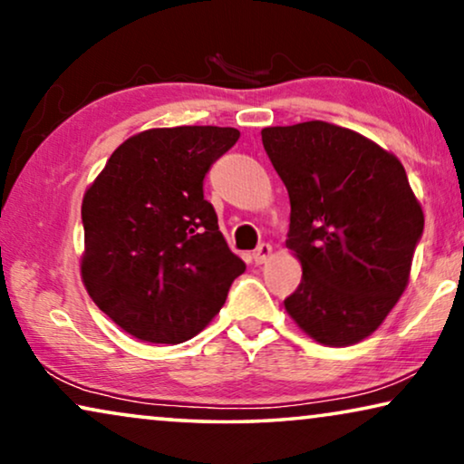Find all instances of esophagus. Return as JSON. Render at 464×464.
<instances>
[{
    "label": "esophagus",
    "mask_w": 464,
    "mask_h": 464,
    "mask_svg": "<svg viewBox=\"0 0 464 464\" xmlns=\"http://www.w3.org/2000/svg\"><path fill=\"white\" fill-rule=\"evenodd\" d=\"M271 254H273V247L269 244H260L256 250H254V263L256 265L266 263V260L271 258Z\"/></svg>",
    "instance_id": "obj_1"
}]
</instances>
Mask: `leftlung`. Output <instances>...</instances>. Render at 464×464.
Segmentation results:
<instances>
[{
  "label": "left lung",
  "instance_id": "8db88e82",
  "mask_svg": "<svg viewBox=\"0 0 464 464\" xmlns=\"http://www.w3.org/2000/svg\"><path fill=\"white\" fill-rule=\"evenodd\" d=\"M290 195L285 246L303 266L285 311L317 343L370 336L406 290L425 214L406 169L360 132L328 121L265 128Z\"/></svg>",
  "mask_w": 464,
  "mask_h": 464
}]
</instances>
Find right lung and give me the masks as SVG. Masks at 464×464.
I'll return each instance as SVG.
<instances>
[{"label":"right lung","mask_w":464,"mask_h":464,"mask_svg":"<svg viewBox=\"0 0 464 464\" xmlns=\"http://www.w3.org/2000/svg\"><path fill=\"white\" fill-rule=\"evenodd\" d=\"M237 139L218 126L145 130L115 149L83 195V285L139 341L193 338L246 271L204 199L208 169Z\"/></svg>","instance_id":"obj_1"}]
</instances>
